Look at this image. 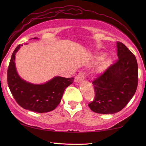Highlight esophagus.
Instances as JSON below:
<instances>
[{"instance_id":"esophagus-1","label":"esophagus","mask_w":146,"mask_h":146,"mask_svg":"<svg viewBox=\"0 0 146 146\" xmlns=\"http://www.w3.org/2000/svg\"><path fill=\"white\" fill-rule=\"evenodd\" d=\"M84 80V74L82 72L79 73L75 78V81L76 82H80Z\"/></svg>"}]
</instances>
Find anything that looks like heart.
I'll use <instances>...</instances> for the list:
<instances>
[{
  "label": "heart",
  "instance_id": "b5f03b06",
  "mask_svg": "<svg viewBox=\"0 0 146 146\" xmlns=\"http://www.w3.org/2000/svg\"><path fill=\"white\" fill-rule=\"evenodd\" d=\"M104 63H106V62H104Z\"/></svg>",
  "mask_w": 146,
  "mask_h": 146
}]
</instances>
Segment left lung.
<instances>
[{
    "instance_id": "1",
    "label": "left lung",
    "mask_w": 146,
    "mask_h": 146,
    "mask_svg": "<svg viewBox=\"0 0 146 146\" xmlns=\"http://www.w3.org/2000/svg\"><path fill=\"white\" fill-rule=\"evenodd\" d=\"M118 60L92 82L95 99L88 106L93 112L113 114L120 111L134 96L138 86L135 56L120 42H117Z\"/></svg>"
}]
</instances>
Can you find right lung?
<instances>
[{
    "label": "right lung",
    "instance_id": "obj_1",
    "mask_svg": "<svg viewBox=\"0 0 146 146\" xmlns=\"http://www.w3.org/2000/svg\"><path fill=\"white\" fill-rule=\"evenodd\" d=\"M23 46L20 44L15 49L8 66V84L12 95L25 110L36 113L53 111L60 104L64 90L73 82L74 78L55 76L42 84H35L23 80L17 73L15 62L16 53Z\"/></svg>",
    "mask_w": 146,
    "mask_h": 146
}]
</instances>
